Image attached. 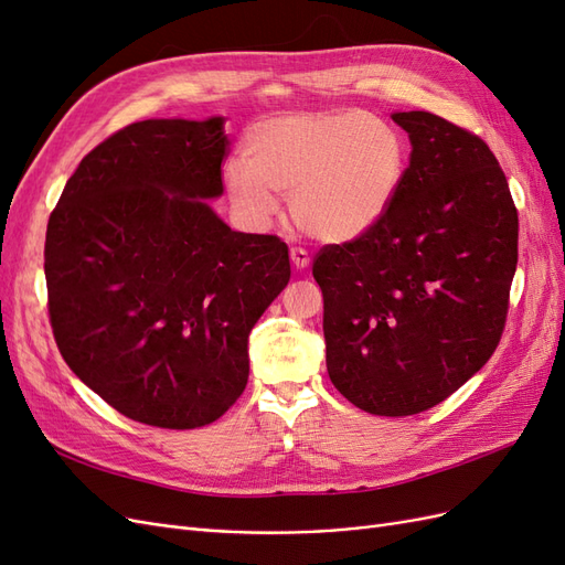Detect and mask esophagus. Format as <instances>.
Masks as SVG:
<instances>
[{"instance_id":"obj_1","label":"esophagus","mask_w":565,"mask_h":565,"mask_svg":"<svg viewBox=\"0 0 565 565\" xmlns=\"http://www.w3.org/2000/svg\"><path fill=\"white\" fill-rule=\"evenodd\" d=\"M289 259H292V264H295V268H297V270L309 268V264H311V256H309V252L301 249V247H292V249H289Z\"/></svg>"}]
</instances>
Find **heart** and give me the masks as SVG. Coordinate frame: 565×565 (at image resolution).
Returning a JSON list of instances; mask_svg holds the SVG:
<instances>
[{"label":"heart","instance_id":"1","mask_svg":"<svg viewBox=\"0 0 565 565\" xmlns=\"http://www.w3.org/2000/svg\"><path fill=\"white\" fill-rule=\"evenodd\" d=\"M407 148L396 127L358 110L276 115L256 122L243 160L224 167L233 207L266 226L289 195L297 224L324 243L367 233L396 200Z\"/></svg>","mask_w":565,"mask_h":565}]
</instances>
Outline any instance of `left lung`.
Segmentation results:
<instances>
[{
    "instance_id": "left-lung-1",
    "label": "left lung",
    "mask_w": 565,
    "mask_h": 565,
    "mask_svg": "<svg viewBox=\"0 0 565 565\" xmlns=\"http://www.w3.org/2000/svg\"><path fill=\"white\" fill-rule=\"evenodd\" d=\"M409 136L396 200L367 233L322 247L328 372L370 415H417L500 344L519 262V212L483 139L434 113H393Z\"/></svg>"
}]
</instances>
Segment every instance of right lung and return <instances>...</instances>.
Returning a JSON list of instances; mask_svg holds the SVG:
<instances>
[{
    "label": "right lung",
    "instance_id": "obj_1",
    "mask_svg": "<svg viewBox=\"0 0 565 565\" xmlns=\"http://www.w3.org/2000/svg\"><path fill=\"white\" fill-rule=\"evenodd\" d=\"M224 117L143 119L98 143L49 216L58 351L125 417L198 429L241 398L249 332L289 282L276 235L231 231Z\"/></svg>",
    "mask_w": 565,
    "mask_h": 565
}]
</instances>
